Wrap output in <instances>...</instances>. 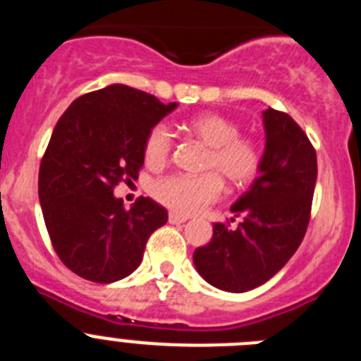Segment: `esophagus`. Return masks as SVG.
<instances>
[{"mask_svg": "<svg viewBox=\"0 0 361 361\" xmlns=\"http://www.w3.org/2000/svg\"><path fill=\"white\" fill-rule=\"evenodd\" d=\"M168 220H170V224H183V222L188 220V216L178 215V213H170V215H168Z\"/></svg>", "mask_w": 361, "mask_h": 361, "instance_id": "34e87169", "label": "esophagus"}]
</instances>
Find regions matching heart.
<instances>
[{"label": "heart", "mask_w": 361, "mask_h": 361, "mask_svg": "<svg viewBox=\"0 0 361 361\" xmlns=\"http://www.w3.org/2000/svg\"><path fill=\"white\" fill-rule=\"evenodd\" d=\"M188 130L197 137L208 153L202 175H166L152 184L153 199L166 208L183 215L200 212L215 202L224 190L222 178L233 188L253 183L262 168V148L257 139L240 135V126L220 114H202L188 123ZM173 148L171 133L166 124H155L142 146L146 164L161 168L168 162Z\"/></svg>", "instance_id": "1"}]
</instances>
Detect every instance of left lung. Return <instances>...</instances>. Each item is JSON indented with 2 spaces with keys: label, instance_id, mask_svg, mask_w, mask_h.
<instances>
[{
  "label": "left lung",
  "instance_id": "1",
  "mask_svg": "<svg viewBox=\"0 0 361 361\" xmlns=\"http://www.w3.org/2000/svg\"><path fill=\"white\" fill-rule=\"evenodd\" d=\"M266 152L251 188L231 206L237 229L213 224V237L193 253L206 282L245 293L275 276L302 244L317 184V152L286 111H264ZM233 222V219H231Z\"/></svg>",
  "mask_w": 361,
  "mask_h": 361
}]
</instances>
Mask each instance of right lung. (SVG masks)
<instances>
[{
    "mask_svg": "<svg viewBox=\"0 0 361 361\" xmlns=\"http://www.w3.org/2000/svg\"><path fill=\"white\" fill-rule=\"evenodd\" d=\"M177 103L126 85L78 97L54 128L39 166V202L54 250L81 279L111 283L132 275L168 212L148 197L126 209L114 197L145 164V139Z\"/></svg>",
    "mask_w": 361,
    "mask_h": 361,
    "instance_id": "obj_1",
    "label": "right lung"
}]
</instances>
